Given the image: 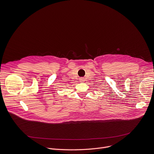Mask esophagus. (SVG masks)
Masks as SVG:
<instances>
[{
  "mask_svg": "<svg viewBox=\"0 0 154 154\" xmlns=\"http://www.w3.org/2000/svg\"><path fill=\"white\" fill-rule=\"evenodd\" d=\"M80 81L81 82H84V78H80Z\"/></svg>",
  "mask_w": 154,
  "mask_h": 154,
  "instance_id": "34e87169",
  "label": "esophagus"
}]
</instances>
